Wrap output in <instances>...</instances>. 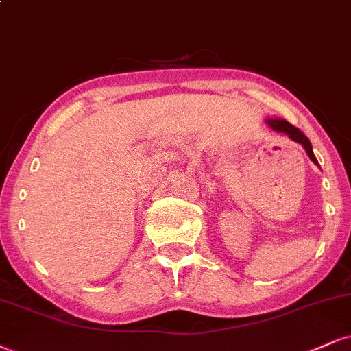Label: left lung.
Instances as JSON below:
<instances>
[{
	"label": "left lung",
	"mask_w": 351,
	"mask_h": 351,
	"mask_svg": "<svg viewBox=\"0 0 351 351\" xmlns=\"http://www.w3.org/2000/svg\"><path fill=\"white\" fill-rule=\"evenodd\" d=\"M267 123L270 125V127L274 128L275 132L285 133V135H288L293 141L300 143L302 148L306 149V153H308V156L311 158V161H313L314 164H317V166H319L317 159H315V156L313 153V146H311V141L304 136V133H302L301 130H298L296 127H293L291 123L287 122V120H281V119H268Z\"/></svg>",
	"instance_id": "8db88e82"
}]
</instances>
